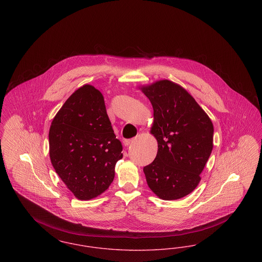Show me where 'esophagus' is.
Segmentation results:
<instances>
[{
    "label": "esophagus",
    "mask_w": 262,
    "mask_h": 262,
    "mask_svg": "<svg viewBox=\"0 0 262 262\" xmlns=\"http://www.w3.org/2000/svg\"><path fill=\"white\" fill-rule=\"evenodd\" d=\"M133 141H134V139H125L124 140V145L125 146H128V145H130L133 143Z\"/></svg>",
    "instance_id": "esophagus-1"
}]
</instances>
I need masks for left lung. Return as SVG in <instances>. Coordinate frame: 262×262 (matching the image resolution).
<instances>
[{"label":"left lung","instance_id":"1","mask_svg":"<svg viewBox=\"0 0 262 262\" xmlns=\"http://www.w3.org/2000/svg\"><path fill=\"white\" fill-rule=\"evenodd\" d=\"M153 107L150 133L158 142L154 161L143 168L147 185L160 199L190 193L213 148L210 118L185 88L164 79L140 88Z\"/></svg>","mask_w":262,"mask_h":262}]
</instances>
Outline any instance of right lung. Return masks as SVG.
Instances as JSON below:
<instances>
[{
  "label": "right lung",
  "mask_w": 262,
  "mask_h": 262,
  "mask_svg": "<svg viewBox=\"0 0 262 262\" xmlns=\"http://www.w3.org/2000/svg\"><path fill=\"white\" fill-rule=\"evenodd\" d=\"M49 147L56 173L76 199L92 200L109 187L123 146L98 89L85 84L64 102L53 119Z\"/></svg>",
  "instance_id": "1"
}]
</instances>
